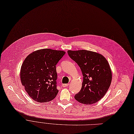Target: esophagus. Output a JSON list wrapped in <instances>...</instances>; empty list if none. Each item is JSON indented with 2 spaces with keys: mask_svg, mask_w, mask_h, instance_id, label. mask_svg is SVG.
I'll list each match as a JSON object with an SVG mask.
<instances>
[{
  "mask_svg": "<svg viewBox=\"0 0 134 134\" xmlns=\"http://www.w3.org/2000/svg\"><path fill=\"white\" fill-rule=\"evenodd\" d=\"M69 85V83H66V84H62V86L63 87H67V86H68V85Z\"/></svg>",
  "mask_w": 134,
  "mask_h": 134,
  "instance_id": "esophagus-1",
  "label": "esophagus"
}]
</instances>
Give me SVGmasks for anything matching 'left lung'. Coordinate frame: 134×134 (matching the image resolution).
<instances>
[{"label":"left lung","mask_w":134,"mask_h":134,"mask_svg":"<svg viewBox=\"0 0 134 134\" xmlns=\"http://www.w3.org/2000/svg\"><path fill=\"white\" fill-rule=\"evenodd\" d=\"M68 54L80 67L83 81L80 92L74 98L79 103L90 105L100 100L107 92L112 80L108 61L102 54L86 50L68 51Z\"/></svg>","instance_id":"obj_1"}]
</instances>
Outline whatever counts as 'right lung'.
Wrapping results in <instances>:
<instances>
[{"label": "right lung", "instance_id": "right-lung-1", "mask_svg": "<svg viewBox=\"0 0 134 134\" xmlns=\"http://www.w3.org/2000/svg\"><path fill=\"white\" fill-rule=\"evenodd\" d=\"M66 53L63 51L42 49L30 53L20 68L21 83L35 101H51L57 96L56 65Z\"/></svg>", "mask_w": 134, "mask_h": 134}]
</instances>
